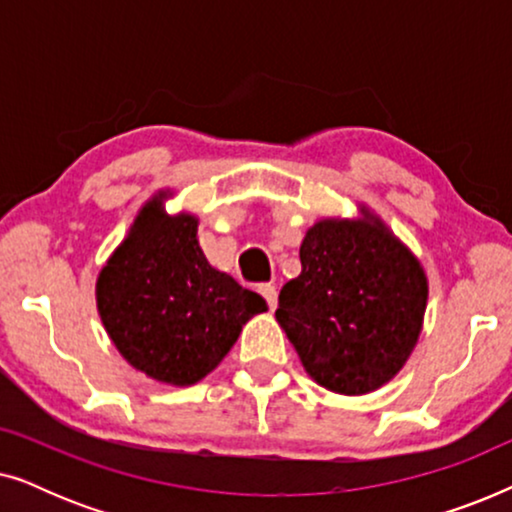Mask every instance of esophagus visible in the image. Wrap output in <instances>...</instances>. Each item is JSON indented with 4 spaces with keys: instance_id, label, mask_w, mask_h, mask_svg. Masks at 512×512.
<instances>
[{
    "instance_id": "34e87169",
    "label": "esophagus",
    "mask_w": 512,
    "mask_h": 512,
    "mask_svg": "<svg viewBox=\"0 0 512 512\" xmlns=\"http://www.w3.org/2000/svg\"><path fill=\"white\" fill-rule=\"evenodd\" d=\"M258 293H261V296L268 300L270 310H275V307H277V286L275 284H261V286H258Z\"/></svg>"
}]
</instances>
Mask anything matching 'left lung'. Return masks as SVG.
Listing matches in <instances>:
<instances>
[{
  "mask_svg": "<svg viewBox=\"0 0 512 512\" xmlns=\"http://www.w3.org/2000/svg\"><path fill=\"white\" fill-rule=\"evenodd\" d=\"M300 275L275 317L319 387L363 396L401 373L424 326L429 279L380 214L326 216L307 228Z\"/></svg>",
  "mask_w": 512,
  "mask_h": 512,
  "instance_id": "obj_1",
  "label": "left lung"
}]
</instances>
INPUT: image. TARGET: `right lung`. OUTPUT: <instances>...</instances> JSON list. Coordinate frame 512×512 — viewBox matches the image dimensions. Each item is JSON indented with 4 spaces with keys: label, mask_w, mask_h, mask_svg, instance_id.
Here are the masks:
<instances>
[{
    "label": "right lung",
    "mask_w": 512,
    "mask_h": 512,
    "mask_svg": "<svg viewBox=\"0 0 512 512\" xmlns=\"http://www.w3.org/2000/svg\"><path fill=\"white\" fill-rule=\"evenodd\" d=\"M170 188L139 207L95 282L97 314L132 368L191 387L223 361L242 326L268 312L258 293L216 270L198 242V216L170 214Z\"/></svg>",
    "instance_id": "right-lung-1"
}]
</instances>
